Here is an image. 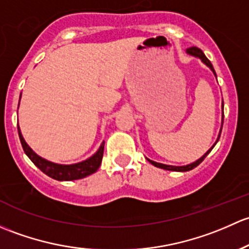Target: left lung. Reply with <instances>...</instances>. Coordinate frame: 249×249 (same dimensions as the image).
<instances>
[{"mask_svg":"<svg viewBox=\"0 0 249 249\" xmlns=\"http://www.w3.org/2000/svg\"><path fill=\"white\" fill-rule=\"evenodd\" d=\"M186 51H187V53H189V55L194 56V57H198V58H200V60L202 61V62H204L205 65H206L207 67H209L210 69H211V71H213V74H214V75H216V71H214V68H213V66H212V63L210 62V61H209V58H207L206 56H205V53H202V51L200 50V49H199V48H196V47H192V48H188V49H187ZM224 107V104L222 103V107ZM223 119H224V115H223ZM223 119H222V124H223ZM220 132H222V128H220ZM220 132H219V135H218V138H217V142H218V140H219V137H220ZM217 142H214V145H216ZM214 145L212 146V147L210 148V150L207 151V152L205 153V155L202 156L201 158H199V160H196V162H194V163L187 164V165H182V166H174V165H166V164H162V163L153 162V160H148V158H147V160H148V162H150L151 164H152V165L157 166V168L164 169V170H171V171H189V170H192V169H194V168H196V166H198L199 164H200V163L202 162V160H205V157H206V156L209 155L210 152H211V150H212V148L214 147Z\"/></svg>","mask_w":249,"mask_h":249,"instance_id":"8db88e82","label":"left lung"}]
</instances>
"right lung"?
<instances>
[{"label": "right lung", "mask_w": 249, "mask_h": 249, "mask_svg": "<svg viewBox=\"0 0 249 249\" xmlns=\"http://www.w3.org/2000/svg\"><path fill=\"white\" fill-rule=\"evenodd\" d=\"M20 98H21V94H20ZM18 132H19L20 142H21L22 148H24L27 157L32 160L33 164H35L38 169H40L45 175H48L49 178H53V180L73 181V180H79V178H86V176L91 175V174L96 173L102 163V158H103V152H104V142H102L101 146H99L98 151H97L92 157H89V160H83V162L76 163V164L63 165V164H56L53 162H49V160H44V158L39 157V156H38L37 153H36L35 151L27 145L26 142H25L24 137H22L21 134V130H20L19 127H18Z\"/></svg>", "instance_id": "add662e5"}]
</instances>
